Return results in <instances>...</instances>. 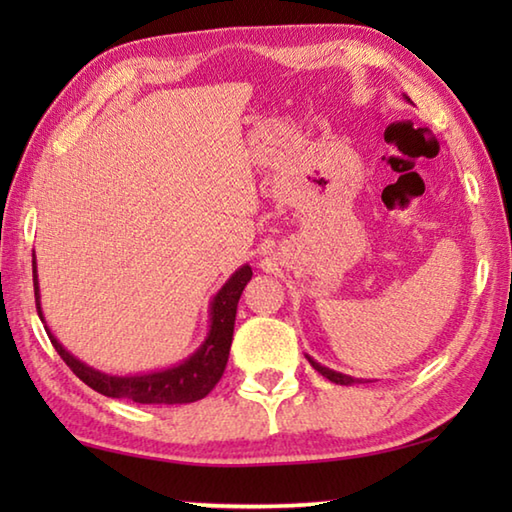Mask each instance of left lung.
<instances>
[{"instance_id": "obj_1", "label": "left lung", "mask_w": 512, "mask_h": 512, "mask_svg": "<svg viewBox=\"0 0 512 512\" xmlns=\"http://www.w3.org/2000/svg\"><path fill=\"white\" fill-rule=\"evenodd\" d=\"M311 366H314V370H318L320 375L327 377L329 381H334V384H341V386H350V384H363V379H354L350 375H343V372H336V370H329L325 366H320L318 361H314L311 357H307Z\"/></svg>"}]
</instances>
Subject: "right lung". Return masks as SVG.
Listing matches in <instances>:
<instances>
[{"label": "right lung", "instance_id": "1", "mask_svg": "<svg viewBox=\"0 0 512 512\" xmlns=\"http://www.w3.org/2000/svg\"><path fill=\"white\" fill-rule=\"evenodd\" d=\"M253 277V268L244 264L235 271L228 282L223 284L216 293L212 305H210V332L192 357L185 359L178 366L158 370V372H146V375H106V372L94 370L85 366L74 354H69L63 345L58 343L54 334L49 332V341L54 345L56 352L60 354L76 377L83 384H88L92 391H97L106 397H117V400H133L137 404H189L212 391L219 384V379L225 370V363L230 357V345H232V332H235V316L237 305L244 287ZM33 291H36V309L40 320H45L40 307V287H38V271H36V257H33Z\"/></svg>", "mask_w": 512, "mask_h": 512}]
</instances>
